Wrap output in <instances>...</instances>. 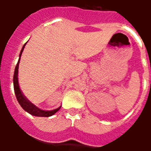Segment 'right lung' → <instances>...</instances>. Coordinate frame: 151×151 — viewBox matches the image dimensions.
I'll use <instances>...</instances> for the list:
<instances>
[{"instance_id":"obj_1","label":"right lung","mask_w":151,"mask_h":151,"mask_svg":"<svg viewBox=\"0 0 151 151\" xmlns=\"http://www.w3.org/2000/svg\"><path fill=\"white\" fill-rule=\"evenodd\" d=\"M25 46H26V43H25L22 48L21 50V52H20V55H19V60H18V64L15 67L14 70V92L15 95H16V98L18 99L19 104L21 105V107L25 111H27L28 113H30L32 116H41V117H48L52 116L54 114L56 113V111H58L60 110V107H59L56 109H54V110H52V111H43V110H41L40 108H38L35 105H34L33 104H31V102L28 100L25 97L23 94L22 93L21 89L19 87V84H18V65H19V61H20V58H21L22 53L23 52V49H24Z\"/></svg>"}]
</instances>
